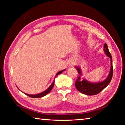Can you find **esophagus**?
Returning a JSON list of instances; mask_svg holds the SVG:
<instances>
[{
	"instance_id": "34e87169",
	"label": "esophagus",
	"mask_w": 125,
	"mask_h": 125,
	"mask_svg": "<svg viewBox=\"0 0 125 125\" xmlns=\"http://www.w3.org/2000/svg\"><path fill=\"white\" fill-rule=\"evenodd\" d=\"M75 64V62H71V63H70V64H69V65H70L71 67H73L74 65Z\"/></svg>"
}]
</instances>
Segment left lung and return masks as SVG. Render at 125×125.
I'll return each mask as SVG.
<instances>
[{"label":"left lung","instance_id":"obj_1","mask_svg":"<svg viewBox=\"0 0 125 125\" xmlns=\"http://www.w3.org/2000/svg\"><path fill=\"white\" fill-rule=\"evenodd\" d=\"M104 51L106 54L107 57L110 58L111 67L110 71L109 73L108 77L103 82H96V83H93V82H89L88 80L83 78L81 79V76L82 75L81 68L78 66H75V68L78 71L79 77L75 83V85L77 90L82 94L87 95H94L98 94V93L101 92L103 89L106 87L110 83L112 77H113V59H112L111 55L110 53L108 47L106 43H105L104 47Z\"/></svg>","mask_w":125,"mask_h":125}]
</instances>
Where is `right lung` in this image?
Here are the masks:
<instances>
[{"instance_id":"1","label":"right lung","mask_w":125,"mask_h":125,"mask_svg":"<svg viewBox=\"0 0 125 125\" xmlns=\"http://www.w3.org/2000/svg\"><path fill=\"white\" fill-rule=\"evenodd\" d=\"M65 69H63V70H62V71H60V72H58L56 74V76H55V78H56L58 75L62 73L64 71H65ZM54 83V81L53 82V83H52L51 85L49 86V87H48V89H46L45 91H44V92H42V93H39V94H35V95H31V94H26V93H24V94H26V95L29 96H30V97H31V98H42V97H43V96H44L48 94V93H49L51 92V90L52 89L53 87Z\"/></svg>"}]
</instances>
